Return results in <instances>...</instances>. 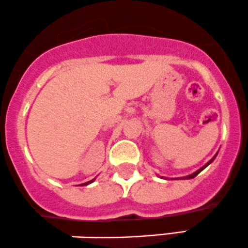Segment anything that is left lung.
<instances>
[{
	"label": "left lung",
	"mask_w": 248,
	"mask_h": 248,
	"mask_svg": "<svg viewBox=\"0 0 248 248\" xmlns=\"http://www.w3.org/2000/svg\"><path fill=\"white\" fill-rule=\"evenodd\" d=\"M213 160H214V157H213V159H212V160H211V161H209V162H208V164H207V165H206V166H205V167H202V168H201V170H197V172H195V173H193V174H192V175L187 176V179H193V178H194V176H197V175H198V174H199V173L201 172V170H203V168H206V167H207V166H208L209 164H211V162H212V161H213Z\"/></svg>",
	"instance_id": "1"
}]
</instances>
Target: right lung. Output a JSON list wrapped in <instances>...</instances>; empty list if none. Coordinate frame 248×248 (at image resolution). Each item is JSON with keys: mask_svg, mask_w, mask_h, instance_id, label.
I'll return each mask as SVG.
<instances>
[{"mask_svg": "<svg viewBox=\"0 0 248 248\" xmlns=\"http://www.w3.org/2000/svg\"><path fill=\"white\" fill-rule=\"evenodd\" d=\"M94 180H91V181H88V182H86V184H82V186H83V185H88V184H91V182H93Z\"/></svg>", "mask_w": 248, "mask_h": 248, "instance_id": "add662e5", "label": "right lung"}]
</instances>
